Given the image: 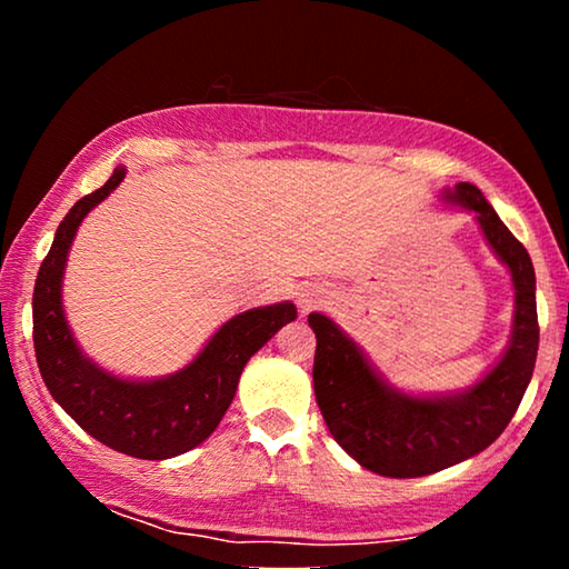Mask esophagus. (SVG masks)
<instances>
[{"label": "esophagus", "mask_w": 569, "mask_h": 569, "mask_svg": "<svg viewBox=\"0 0 569 569\" xmlns=\"http://www.w3.org/2000/svg\"><path fill=\"white\" fill-rule=\"evenodd\" d=\"M313 303H316L313 298H308V296H306V298H301V308H303V311H308V308H311Z\"/></svg>", "instance_id": "34e87169"}]
</instances>
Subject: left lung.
<instances>
[{"label":"left lung","instance_id":"8db88e82","mask_svg":"<svg viewBox=\"0 0 569 569\" xmlns=\"http://www.w3.org/2000/svg\"><path fill=\"white\" fill-rule=\"evenodd\" d=\"M445 198L475 213L515 281L512 341L485 379L451 397H407L371 369L359 346L331 319L308 316L316 333L313 389L326 427L361 467L381 477L435 475L479 455L512 421L535 371L539 326L527 248L509 233L477 186L457 182Z\"/></svg>","mask_w":569,"mask_h":569}]
</instances>
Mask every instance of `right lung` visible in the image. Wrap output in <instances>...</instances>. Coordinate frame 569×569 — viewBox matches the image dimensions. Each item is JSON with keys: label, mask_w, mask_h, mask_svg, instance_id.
<instances>
[{"label": "right lung", "mask_w": 569, "mask_h": 569, "mask_svg": "<svg viewBox=\"0 0 569 569\" xmlns=\"http://www.w3.org/2000/svg\"><path fill=\"white\" fill-rule=\"evenodd\" d=\"M122 178L124 168H114L112 178L77 200L57 228L32 296L34 353L52 399L90 437L128 457L170 459L213 435L236 397L243 366L281 326L296 319V306L286 301L233 316L192 363L168 379H118L84 359L64 321L62 273L77 226Z\"/></svg>", "instance_id": "add662e5"}]
</instances>
